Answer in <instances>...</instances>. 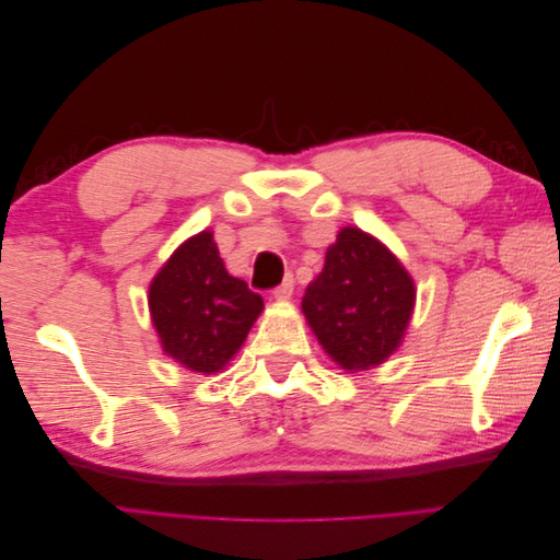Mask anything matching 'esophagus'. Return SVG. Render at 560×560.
Listing matches in <instances>:
<instances>
[{"label":"esophagus","mask_w":560,"mask_h":560,"mask_svg":"<svg viewBox=\"0 0 560 560\" xmlns=\"http://www.w3.org/2000/svg\"><path fill=\"white\" fill-rule=\"evenodd\" d=\"M292 292H294V278L292 276H287L284 280H282V284H278L276 287V299L278 301H287V299H290L292 296Z\"/></svg>","instance_id":"1"}]
</instances>
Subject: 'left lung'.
Returning a JSON list of instances; mask_svg holds the SVG:
<instances>
[{
    "mask_svg": "<svg viewBox=\"0 0 560 560\" xmlns=\"http://www.w3.org/2000/svg\"><path fill=\"white\" fill-rule=\"evenodd\" d=\"M413 303V280L395 254L374 235L348 226L327 249L301 308L338 366L364 371L399 348Z\"/></svg>",
    "mask_w": 560,
    "mask_h": 560,
    "instance_id": "8db88e82",
    "label": "left lung"
}]
</instances>
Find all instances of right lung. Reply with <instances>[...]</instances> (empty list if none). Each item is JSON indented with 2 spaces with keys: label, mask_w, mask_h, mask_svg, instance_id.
Returning <instances> with one entry per match:
<instances>
[{
  "label": "right lung",
  "mask_w": 560,
  "mask_h": 560,
  "mask_svg": "<svg viewBox=\"0 0 560 560\" xmlns=\"http://www.w3.org/2000/svg\"><path fill=\"white\" fill-rule=\"evenodd\" d=\"M149 311L167 358L198 374H214L243 346L264 299L245 280L229 276L212 231H200L151 280Z\"/></svg>",
  "instance_id": "obj_1"
}]
</instances>
